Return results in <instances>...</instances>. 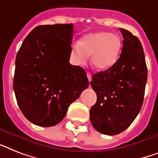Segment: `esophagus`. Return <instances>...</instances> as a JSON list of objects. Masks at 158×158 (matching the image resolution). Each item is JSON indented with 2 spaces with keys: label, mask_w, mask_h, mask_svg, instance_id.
Instances as JSON below:
<instances>
[{
  "label": "esophagus",
  "mask_w": 158,
  "mask_h": 158,
  "mask_svg": "<svg viewBox=\"0 0 158 158\" xmlns=\"http://www.w3.org/2000/svg\"><path fill=\"white\" fill-rule=\"evenodd\" d=\"M87 76H88V81L89 82L92 81V75H91L90 72H87Z\"/></svg>",
  "instance_id": "34e87169"
}]
</instances>
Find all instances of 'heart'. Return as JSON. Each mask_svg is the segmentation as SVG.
Returning a JSON list of instances; mask_svg holds the SVG:
<instances>
[{
  "label": "heart",
  "mask_w": 158,
  "mask_h": 158,
  "mask_svg": "<svg viewBox=\"0 0 158 158\" xmlns=\"http://www.w3.org/2000/svg\"><path fill=\"white\" fill-rule=\"evenodd\" d=\"M122 40L118 35L97 31L84 35L79 44H73L70 57L73 63L82 66L91 56L92 66L99 71L110 69L118 60L122 50Z\"/></svg>",
  "instance_id": "b5f03b06"
}]
</instances>
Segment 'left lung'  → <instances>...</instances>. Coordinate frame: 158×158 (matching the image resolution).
I'll use <instances>...</instances> for the list:
<instances>
[{"label":"left lung","mask_w":158,"mask_h":158,"mask_svg":"<svg viewBox=\"0 0 158 158\" xmlns=\"http://www.w3.org/2000/svg\"><path fill=\"white\" fill-rule=\"evenodd\" d=\"M123 42L120 57L108 70L93 75L90 84L97 96L90 110L92 127L114 135L132 123L141 110L148 77L143 47L136 36L119 28Z\"/></svg>","instance_id":"1"}]
</instances>
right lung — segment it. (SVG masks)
<instances>
[{"instance_id": "1", "label": "right lung", "mask_w": 158, "mask_h": 158, "mask_svg": "<svg viewBox=\"0 0 158 158\" xmlns=\"http://www.w3.org/2000/svg\"><path fill=\"white\" fill-rule=\"evenodd\" d=\"M73 24L35 27L15 60L14 90L24 116L35 125L52 127L89 85L83 68L69 63Z\"/></svg>"}]
</instances>
